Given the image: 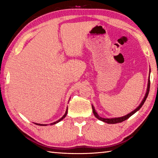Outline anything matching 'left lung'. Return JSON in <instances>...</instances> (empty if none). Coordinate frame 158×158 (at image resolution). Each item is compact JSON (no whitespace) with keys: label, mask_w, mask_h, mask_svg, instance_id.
Here are the masks:
<instances>
[{"label":"left lung","mask_w":158,"mask_h":158,"mask_svg":"<svg viewBox=\"0 0 158 158\" xmlns=\"http://www.w3.org/2000/svg\"><path fill=\"white\" fill-rule=\"evenodd\" d=\"M150 73H151V69H150ZM150 77V76H149ZM150 78H148V86H147V91L146 93V95L145 96H144V98L143 99V100L141 101V102L139 105V106H137V108H136L135 110H133L132 112H130V114H127L126 116H124L123 117H119V118H102L100 117L99 115L97 114V112L95 111V109L94 108V106H93L92 105V109H93V114H94V116L97 118L98 119L100 120V121L105 122V123H109V124H115V123H121L123 121H125V120H127V118H129L132 116V115L134 114H135L136 112H137V111L139 110V109H141V106H143V105L144 104V102H145V101L146 100L147 97H148V93H149V90H150Z\"/></svg>","instance_id":"obj_1"}]
</instances>
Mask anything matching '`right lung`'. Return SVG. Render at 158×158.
Returning <instances> with one entry per match:
<instances>
[{"mask_svg": "<svg viewBox=\"0 0 158 158\" xmlns=\"http://www.w3.org/2000/svg\"><path fill=\"white\" fill-rule=\"evenodd\" d=\"M67 114H68V108H67V109H66L65 114L63 115V116L62 118H60L59 120H58L57 121H56V122H54V123H51V125H54V124H56V123H57L60 122V121H62V120L64 118H65V117L66 116ZM35 124H36V125H43V126H44V125H45V124H39V123H35Z\"/></svg>", "mask_w": 158, "mask_h": 158, "instance_id": "1", "label": "right lung"}]
</instances>
